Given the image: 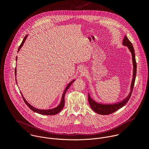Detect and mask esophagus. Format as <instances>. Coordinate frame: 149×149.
<instances>
[{
    "mask_svg": "<svg viewBox=\"0 0 149 149\" xmlns=\"http://www.w3.org/2000/svg\"><path fill=\"white\" fill-rule=\"evenodd\" d=\"M85 71H86V69H85V68L84 67H81L79 68V72H81V73H84Z\"/></svg>",
    "mask_w": 149,
    "mask_h": 149,
    "instance_id": "esophagus-1",
    "label": "esophagus"
}]
</instances>
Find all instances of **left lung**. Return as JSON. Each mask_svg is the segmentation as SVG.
Returning <instances> with one entry per match:
<instances>
[{
    "label": "left lung",
    "mask_w": 149,
    "mask_h": 149,
    "mask_svg": "<svg viewBox=\"0 0 149 149\" xmlns=\"http://www.w3.org/2000/svg\"><path fill=\"white\" fill-rule=\"evenodd\" d=\"M123 44L124 46H127L129 48V50L130 51L132 54V59H133V78L132 79V83L131 86V92L130 93V94L129 95V96L127 97L125 100H124L123 101L118 102V104H102L97 103L91 98L90 95L88 93V102H89L90 107L93 111H94L95 113L99 114L108 115V114L113 113L114 112L116 111L117 110L123 107V106H124L127 104V102L129 101L132 95V91L133 90V87L134 86L136 72H137V63L136 61L135 52H134V49L132 42L129 40L128 38H127L126 36H124V38L123 42Z\"/></svg>",
    "instance_id": "obj_1"
}]
</instances>
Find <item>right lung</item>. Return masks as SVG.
I'll return each mask as SVG.
<instances>
[{"instance_id": "obj_1", "label": "right lung", "mask_w": 149, "mask_h": 149, "mask_svg": "<svg viewBox=\"0 0 149 149\" xmlns=\"http://www.w3.org/2000/svg\"><path fill=\"white\" fill-rule=\"evenodd\" d=\"M27 36H28V35H26L25 37L24 38V40H23L22 42V43H21L20 45L19 46V48H18L17 52H19V51L20 50V49L21 48V47H22V45H24V42H25V40H26V38H27ZM16 60H17V56H16ZM16 68H15V79H16ZM74 81H75V80H73V81H72L71 82H70V83L68 84V85L67 86V87L65 88L64 91H63V93L62 96L61 101L59 105L58 106V107H55V108H54V109H50V110H39V109H36V108L33 107V106H32L31 105H30V104L26 101V100L25 99V98L23 97L22 93H21V95H22V98H23V99H24V102H25V104L28 105V107L31 110H32L33 111L36 112V113H38V114H43V115H48V116L55 115V114L59 113L62 110V109L63 108V107H64V105H65V100H64V98H65V93H66L67 91L68 90V89L70 88V87L71 86V84L74 82ZM16 83H17V82H16Z\"/></svg>"}]
</instances>
